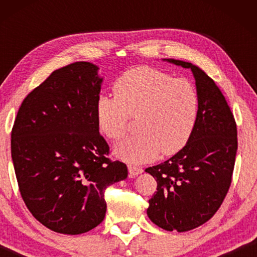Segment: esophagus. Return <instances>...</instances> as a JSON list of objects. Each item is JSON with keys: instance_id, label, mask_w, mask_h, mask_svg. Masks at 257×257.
Returning <instances> with one entry per match:
<instances>
[{"instance_id": "esophagus-1", "label": "esophagus", "mask_w": 257, "mask_h": 257, "mask_svg": "<svg viewBox=\"0 0 257 257\" xmlns=\"http://www.w3.org/2000/svg\"><path fill=\"white\" fill-rule=\"evenodd\" d=\"M128 172H130V175L133 178V177H137L138 174H142L144 170L142 167L136 166V165H128Z\"/></svg>"}]
</instances>
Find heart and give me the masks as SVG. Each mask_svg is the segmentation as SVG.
<instances>
[{
  "mask_svg": "<svg viewBox=\"0 0 257 257\" xmlns=\"http://www.w3.org/2000/svg\"><path fill=\"white\" fill-rule=\"evenodd\" d=\"M114 97L100 96L96 103L99 131L120 140L131 117L139 133L122 140L115 154L127 163L152 160L163 152L173 156L191 140L199 117V93L187 79H175L160 70L140 66L113 83Z\"/></svg>",
  "mask_w": 257,
  "mask_h": 257,
  "instance_id": "heart-1",
  "label": "heart"
}]
</instances>
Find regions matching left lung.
Listing matches in <instances>:
<instances>
[{"label": "left lung", "mask_w": 257, "mask_h": 257, "mask_svg": "<svg viewBox=\"0 0 257 257\" xmlns=\"http://www.w3.org/2000/svg\"><path fill=\"white\" fill-rule=\"evenodd\" d=\"M191 69L199 93V117L191 140L180 152L146 168L157 180L147 215L165 230L187 231L217 212L231 184L237 128L226 98L215 82L192 63L165 59Z\"/></svg>", "instance_id": "left-lung-1"}]
</instances>
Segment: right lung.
I'll list each match as a JSON object with an SVG mask.
<instances>
[{
    "label": "right lung",
    "instance_id": "right-lung-1",
    "mask_svg": "<svg viewBox=\"0 0 257 257\" xmlns=\"http://www.w3.org/2000/svg\"><path fill=\"white\" fill-rule=\"evenodd\" d=\"M89 62L55 70L24 98L12 130V158L24 203L61 234L86 233L104 220L107 186L127 177L99 135L103 78Z\"/></svg>",
    "mask_w": 257,
    "mask_h": 257
}]
</instances>
